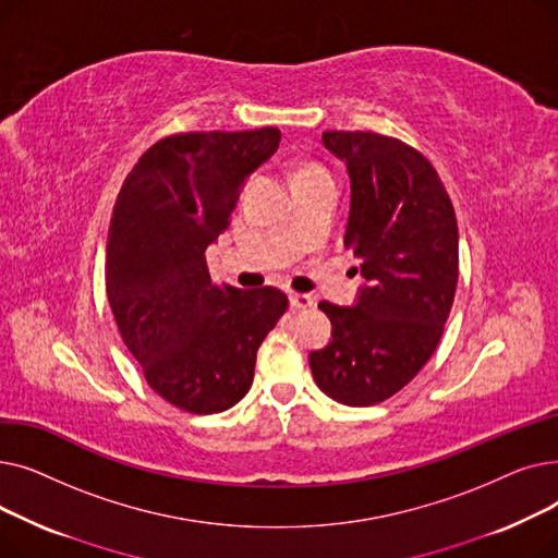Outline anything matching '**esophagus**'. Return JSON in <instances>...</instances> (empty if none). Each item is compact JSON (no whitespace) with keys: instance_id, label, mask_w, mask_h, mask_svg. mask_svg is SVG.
Segmentation results:
<instances>
[{"instance_id":"esophagus-1","label":"esophagus","mask_w":558,"mask_h":558,"mask_svg":"<svg viewBox=\"0 0 558 558\" xmlns=\"http://www.w3.org/2000/svg\"><path fill=\"white\" fill-rule=\"evenodd\" d=\"M289 305L294 310H307L314 305V299L310 294H289Z\"/></svg>"}]
</instances>
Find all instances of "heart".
<instances>
[{
    "label": "heart",
    "instance_id": "obj_1",
    "mask_svg": "<svg viewBox=\"0 0 558 558\" xmlns=\"http://www.w3.org/2000/svg\"><path fill=\"white\" fill-rule=\"evenodd\" d=\"M312 173H326L320 167L316 165H303L299 171H296V179H303V175H312Z\"/></svg>",
    "mask_w": 558,
    "mask_h": 558
}]
</instances>
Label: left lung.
<instances>
[{"mask_svg":"<svg viewBox=\"0 0 558 558\" xmlns=\"http://www.w3.org/2000/svg\"><path fill=\"white\" fill-rule=\"evenodd\" d=\"M324 144L345 162L343 246L364 280L353 305H318L332 339L310 353V368L332 400L368 407L412 383L444 335L459 278L457 219L438 173L409 144L364 131H326Z\"/></svg>","mask_w":558,"mask_h":558,"instance_id":"left-lung-1","label":"left lung"}]
</instances>
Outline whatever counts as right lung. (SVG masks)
I'll use <instances>...</instances> for the list:
<instances>
[{
    "label": "right lung",
    "instance_id": "right-lung-1",
    "mask_svg": "<svg viewBox=\"0 0 558 558\" xmlns=\"http://www.w3.org/2000/svg\"><path fill=\"white\" fill-rule=\"evenodd\" d=\"M278 129L181 133L156 142L117 194L106 291L149 387L190 414H219L253 385L257 348L287 310L276 287H217L205 251L228 228Z\"/></svg>",
    "mask_w": 558,
    "mask_h": 558
}]
</instances>
